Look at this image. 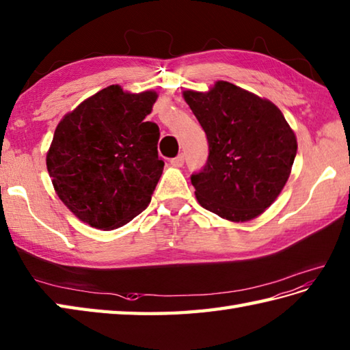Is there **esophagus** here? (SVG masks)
Wrapping results in <instances>:
<instances>
[{
  "label": "esophagus",
  "mask_w": 350,
  "mask_h": 350,
  "mask_svg": "<svg viewBox=\"0 0 350 350\" xmlns=\"http://www.w3.org/2000/svg\"><path fill=\"white\" fill-rule=\"evenodd\" d=\"M170 165L175 167H181L184 165V154H178L175 159L170 160Z\"/></svg>",
  "instance_id": "obj_1"
}]
</instances>
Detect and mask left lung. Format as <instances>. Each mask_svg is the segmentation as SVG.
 <instances>
[{"instance_id": "1", "label": "left lung", "mask_w": 350, "mask_h": 350, "mask_svg": "<svg viewBox=\"0 0 350 350\" xmlns=\"http://www.w3.org/2000/svg\"><path fill=\"white\" fill-rule=\"evenodd\" d=\"M183 95L208 140L205 166L190 176L199 204L232 222L260 216L281 193L297 151L281 110L228 81Z\"/></svg>"}]
</instances>
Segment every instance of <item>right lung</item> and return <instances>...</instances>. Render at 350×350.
Masks as SVG:
<instances>
[{"instance_id":"add662e5","label":"right lung","mask_w":350,"mask_h":350,"mask_svg":"<svg viewBox=\"0 0 350 350\" xmlns=\"http://www.w3.org/2000/svg\"><path fill=\"white\" fill-rule=\"evenodd\" d=\"M155 92L128 94L109 85L57 125L46 167L57 195L98 230H115L151 202L163 161L159 125L145 120Z\"/></svg>"}]
</instances>
